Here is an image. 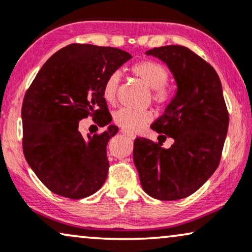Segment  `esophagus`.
<instances>
[{"label":"esophagus","mask_w":252,"mask_h":252,"mask_svg":"<svg viewBox=\"0 0 252 252\" xmlns=\"http://www.w3.org/2000/svg\"><path fill=\"white\" fill-rule=\"evenodd\" d=\"M122 134H123L124 136H126V137H129L130 139H134V138H135V135H134V134H130V132L126 131V130H123V129H122Z\"/></svg>","instance_id":"34e87169"}]
</instances>
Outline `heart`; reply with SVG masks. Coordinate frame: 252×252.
<instances>
[{
  "mask_svg": "<svg viewBox=\"0 0 252 252\" xmlns=\"http://www.w3.org/2000/svg\"><path fill=\"white\" fill-rule=\"evenodd\" d=\"M131 72L137 77L145 87L154 90V99L162 103L168 101L169 93L165 89L169 74L166 69L159 63L154 61H143L132 65ZM118 83H120V74L113 72L105 81L103 87V97L108 103H114L116 99ZM151 114L144 110H134V109L122 108L114 115V121L117 126L126 131L135 132L142 129L148 122H150Z\"/></svg>",
  "mask_w": 252,
  "mask_h": 252,
  "instance_id": "heart-1",
  "label": "heart"
}]
</instances>
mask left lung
Wrapping results in <instances>:
<instances>
[{
    "label": "left lung",
    "instance_id": "8db88e82",
    "mask_svg": "<svg viewBox=\"0 0 252 252\" xmlns=\"http://www.w3.org/2000/svg\"><path fill=\"white\" fill-rule=\"evenodd\" d=\"M165 63L176 82V93L164 114L151 124L169 149L150 139L134 142V163L148 195L160 201L186 198L213 176L220 160L229 126L222 84L209 63L182 45L148 50Z\"/></svg>",
    "mask_w": 252,
    "mask_h": 252
}]
</instances>
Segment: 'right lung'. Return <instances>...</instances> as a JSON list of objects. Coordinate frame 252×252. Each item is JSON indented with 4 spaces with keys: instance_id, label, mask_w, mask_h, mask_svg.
I'll use <instances>...</instances> for the list:
<instances>
[{
    "instance_id": "obj_1",
    "label": "right lung",
    "mask_w": 252,
    "mask_h": 252,
    "mask_svg": "<svg viewBox=\"0 0 252 252\" xmlns=\"http://www.w3.org/2000/svg\"><path fill=\"white\" fill-rule=\"evenodd\" d=\"M132 56L117 48L72 43L37 72L22 104L23 153L39 181L56 195L80 199L107 180V144L118 128L110 123L103 87ZM93 114L99 135L83 138L79 121Z\"/></svg>"
}]
</instances>
